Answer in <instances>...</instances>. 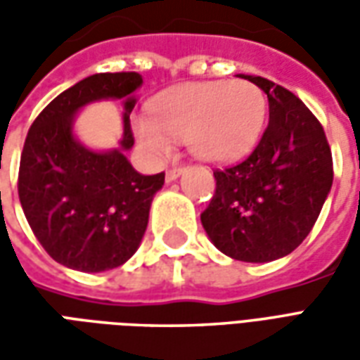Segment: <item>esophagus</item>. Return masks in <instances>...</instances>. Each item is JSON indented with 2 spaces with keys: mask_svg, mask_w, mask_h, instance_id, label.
<instances>
[{
  "mask_svg": "<svg viewBox=\"0 0 360 360\" xmlns=\"http://www.w3.org/2000/svg\"><path fill=\"white\" fill-rule=\"evenodd\" d=\"M181 173H183V167H172V169H167V173H165V181L172 183V181H175L179 177Z\"/></svg>",
  "mask_w": 360,
  "mask_h": 360,
  "instance_id": "esophagus-1",
  "label": "esophagus"
}]
</instances>
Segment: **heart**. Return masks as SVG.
<instances>
[{"instance_id":"1","label":"heart","mask_w":360,"mask_h":360,"mask_svg":"<svg viewBox=\"0 0 360 360\" xmlns=\"http://www.w3.org/2000/svg\"><path fill=\"white\" fill-rule=\"evenodd\" d=\"M266 96L247 81L183 84L160 94L152 119H134L142 146L160 158L172 154V141L188 142L206 162H229L247 154L262 133Z\"/></svg>"}]
</instances>
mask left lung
Wrapping results in <instances>:
<instances>
[{
    "label": "left lung",
    "mask_w": 360,
    "mask_h": 360,
    "mask_svg": "<svg viewBox=\"0 0 360 360\" xmlns=\"http://www.w3.org/2000/svg\"><path fill=\"white\" fill-rule=\"evenodd\" d=\"M268 96L270 121L249 158L216 169V193L200 214L210 241L243 262L293 252L316 224L333 181L320 121L276 82L247 75Z\"/></svg>",
    "instance_id": "left-lung-1"
}]
</instances>
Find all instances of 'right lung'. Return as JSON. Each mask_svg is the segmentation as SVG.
I'll return each instance as SVG.
<instances>
[{
  "label": "right lung",
  "instance_id": "1",
  "mask_svg": "<svg viewBox=\"0 0 360 360\" xmlns=\"http://www.w3.org/2000/svg\"><path fill=\"white\" fill-rule=\"evenodd\" d=\"M139 73H98L53 98L28 129L20 154L19 200L30 229L56 262L105 271L133 257L148 226L164 173L141 175L123 150L134 144L131 111ZM125 99L121 149L94 153L74 139L72 119L86 103Z\"/></svg>",
  "mask_w": 360,
  "mask_h": 360
}]
</instances>
